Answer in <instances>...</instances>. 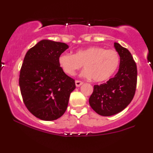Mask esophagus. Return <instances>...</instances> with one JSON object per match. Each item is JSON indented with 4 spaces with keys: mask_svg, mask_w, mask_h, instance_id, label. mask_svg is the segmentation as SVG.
Returning a JSON list of instances; mask_svg holds the SVG:
<instances>
[{
    "mask_svg": "<svg viewBox=\"0 0 153 153\" xmlns=\"http://www.w3.org/2000/svg\"><path fill=\"white\" fill-rule=\"evenodd\" d=\"M82 84H83V82L80 81V80H75V85L77 87H80Z\"/></svg>",
    "mask_w": 153,
    "mask_h": 153,
    "instance_id": "obj_1",
    "label": "esophagus"
}]
</instances>
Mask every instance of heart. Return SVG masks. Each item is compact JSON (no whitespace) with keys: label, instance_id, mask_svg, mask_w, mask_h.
<instances>
[{"label":"heart","instance_id":"b5f03b06","mask_svg":"<svg viewBox=\"0 0 153 153\" xmlns=\"http://www.w3.org/2000/svg\"><path fill=\"white\" fill-rule=\"evenodd\" d=\"M119 63L120 56L117 51L101 47L78 50L74 54L65 52L58 57L59 65L67 75H75L83 65L82 76L92 78L96 82L108 80L117 71Z\"/></svg>","mask_w":153,"mask_h":153}]
</instances>
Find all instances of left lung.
I'll return each mask as SVG.
<instances>
[{
  "mask_svg": "<svg viewBox=\"0 0 153 153\" xmlns=\"http://www.w3.org/2000/svg\"><path fill=\"white\" fill-rule=\"evenodd\" d=\"M120 56L118 73L106 83L95 85L89 98L91 108L99 115L109 117L124 110L134 98L137 80V65L127 49L114 43Z\"/></svg>",
  "mask_w": 153,
  "mask_h": 153,
  "instance_id": "obj_1",
  "label": "left lung"
}]
</instances>
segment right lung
Returning a JSON list of instances; mask_svg holds the SVG:
<instances>
[{
	"instance_id": "add662e5",
	"label": "right lung",
	"mask_w": 153,
	"mask_h": 153,
	"mask_svg": "<svg viewBox=\"0 0 153 153\" xmlns=\"http://www.w3.org/2000/svg\"><path fill=\"white\" fill-rule=\"evenodd\" d=\"M65 43L44 39L26 52L19 75L23 101L36 118L53 121L64 114L75 80L58 64V57L68 48Z\"/></svg>"
}]
</instances>
